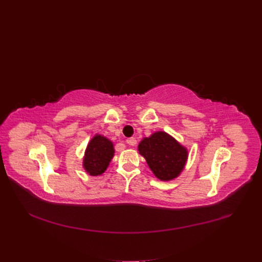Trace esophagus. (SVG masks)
I'll use <instances>...</instances> for the list:
<instances>
[{"mask_svg": "<svg viewBox=\"0 0 262 262\" xmlns=\"http://www.w3.org/2000/svg\"><path fill=\"white\" fill-rule=\"evenodd\" d=\"M126 143L128 144V145H132V146H134V145H136V143H137V140L135 139V138H128V139H126Z\"/></svg>", "mask_w": 262, "mask_h": 262, "instance_id": "obj_1", "label": "esophagus"}]
</instances>
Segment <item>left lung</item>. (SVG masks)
I'll use <instances>...</instances> for the list:
<instances>
[{
  "label": "left lung",
  "instance_id": "obj_1",
  "mask_svg": "<svg viewBox=\"0 0 262 262\" xmlns=\"http://www.w3.org/2000/svg\"><path fill=\"white\" fill-rule=\"evenodd\" d=\"M149 169L160 181H171L184 170L188 158L187 148L164 132L154 133L138 145Z\"/></svg>",
  "mask_w": 262,
  "mask_h": 262
}]
</instances>
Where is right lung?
Masks as SVG:
<instances>
[{
  "label": "right lung",
  "mask_w": 262,
  "mask_h": 262,
  "mask_svg": "<svg viewBox=\"0 0 262 262\" xmlns=\"http://www.w3.org/2000/svg\"><path fill=\"white\" fill-rule=\"evenodd\" d=\"M114 153L113 142L102 135H95L88 143L82 163L86 172L91 176L103 174L113 159Z\"/></svg>",
  "instance_id": "obj_1"
}]
</instances>
